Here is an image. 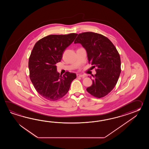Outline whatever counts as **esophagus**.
Returning a JSON list of instances; mask_svg holds the SVG:
<instances>
[{"instance_id": "1", "label": "esophagus", "mask_w": 149, "mask_h": 149, "mask_svg": "<svg viewBox=\"0 0 149 149\" xmlns=\"http://www.w3.org/2000/svg\"><path fill=\"white\" fill-rule=\"evenodd\" d=\"M77 77L78 78V77H82V78H84L85 76L84 75H82V74H77Z\"/></svg>"}]
</instances>
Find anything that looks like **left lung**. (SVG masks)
<instances>
[{"label": "left lung", "mask_w": 149, "mask_h": 149, "mask_svg": "<svg viewBox=\"0 0 149 149\" xmlns=\"http://www.w3.org/2000/svg\"><path fill=\"white\" fill-rule=\"evenodd\" d=\"M74 43L82 45L89 62L97 68L93 84L87 91L98 98L108 95L116 85L121 72L120 57L114 45L106 37L92 32L80 33Z\"/></svg>", "instance_id": "left-lung-1"}]
</instances>
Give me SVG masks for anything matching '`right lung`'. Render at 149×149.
Listing matches in <instances>:
<instances>
[{
	"mask_svg": "<svg viewBox=\"0 0 149 149\" xmlns=\"http://www.w3.org/2000/svg\"><path fill=\"white\" fill-rule=\"evenodd\" d=\"M77 35H49L33 48L29 60L30 78L37 92L46 100L54 101L63 97L76 78V73L68 71L60 75L55 64L60 62L64 51Z\"/></svg>",
	"mask_w": 149,
	"mask_h": 149,
	"instance_id": "right-lung-1",
	"label": "right lung"
}]
</instances>
